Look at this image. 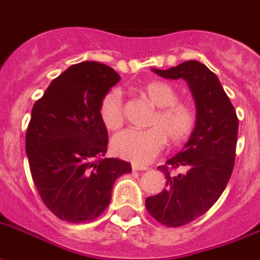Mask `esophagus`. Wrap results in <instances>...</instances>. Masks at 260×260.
Masks as SVG:
<instances>
[{
  "mask_svg": "<svg viewBox=\"0 0 260 260\" xmlns=\"http://www.w3.org/2000/svg\"><path fill=\"white\" fill-rule=\"evenodd\" d=\"M132 169H133V171H143V170H147V167H146V166H141V165H133Z\"/></svg>",
  "mask_w": 260,
  "mask_h": 260,
  "instance_id": "obj_1",
  "label": "esophagus"
}]
</instances>
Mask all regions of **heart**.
Masks as SVG:
<instances>
[{
  "label": "heart",
  "instance_id": "b5f03b06",
  "mask_svg": "<svg viewBox=\"0 0 260 260\" xmlns=\"http://www.w3.org/2000/svg\"><path fill=\"white\" fill-rule=\"evenodd\" d=\"M141 93L154 105L156 111L147 130L127 128L111 139V151L122 159L143 165L153 159L166 145H181L192 134L195 113L187 105L178 102L179 94L170 83L151 81L143 85ZM101 122L107 130H118L123 123L122 95L117 89L107 91L98 107Z\"/></svg>",
  "mask_w": 260,
  "mask_h": 260
}]
</instances>
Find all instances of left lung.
I'll return each instance as SVG.
<instances>
[{
  "instance_id": "1",
  "label": "left lung",
  "mask_w": 260,
  "mask_h": 260,
  "mask_svg": "<svg viewBox=\"0 0 260 260\" xmlns=\"http://www.w3.org/2000/svg\"><path fill=\"white\" fill-rule=\"evenodd\" d=\"M155 74L167 79H184L197 107L192 134L178 154L158 167L165 174L166 188L146 198L150 215L167 227L184 226L203 215L224 191L235 162L238 117L218 77L198 61H186ZM181 167L184 173L170 174Z\"/></svg>"
}]
</instances>
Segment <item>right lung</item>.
<instances>
[{"label":"right lung","instance_id":"add662e5","mask_svg":"<svg viewBox=\"0 0 260 260\" xmlns=\"http://www.w3.org/2000/svg\"><path fill=\"white\" fill-rule=\"evenodd\" d=\"M119 79L105 63L81 62L53 79L34 104L26 132L30 173L59 219L98 218L110 203L115 179L132 171L126 160L104 158L109 138L98 107Z\"/></svg>","mask_w":260,"mask_h":260}]
</instances>
